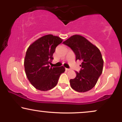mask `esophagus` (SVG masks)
Instances as JSON below:
<instances>
[{
    "label": "esophagus",
    "mask_w": 122,
    "mask_h": 122,
    "mask_svg": "<svg viewBox=\"0 0 122 122\" xmlns=\"http://www.w3.org/2000/svg\"><path fill=\"white\" fill-rule=\"evenodd\" d=\"M65 70H66V71H69V69H68V68H65Z\"/></svg>",
    "instance_id": "obj_1"
}]
</instances>
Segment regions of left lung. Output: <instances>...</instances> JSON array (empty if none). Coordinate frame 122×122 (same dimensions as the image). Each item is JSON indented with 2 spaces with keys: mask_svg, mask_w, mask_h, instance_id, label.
Segmentation results:
<instances>
[{
  "mask_svg": "<svg viewBox=\"0 0 122 122\" xmlns=\"http://www.w3.org/2000/svg\"><path fill=\"white\" fill-rule=\"evenodd\" d=\"M63 43L72 49L76 60L81 62L80 71L76 72V77L70 80L71 86L79 92L91 90L103 72L104 61L100 50L85 37L77 34L71 36Z\"/></svg>",
  "mask_w": 122,
  "mask_h": 122,
  "instance_id": "8db88e82",
  "label": "left lung"
}]
</instances>
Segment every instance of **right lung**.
<instances>
[{
    "label": "right lung",
    "instance_id": "right-lung-1",
    "mask_svg": "<svg viewBox=\"0 0 122 122\" xmlns=\"http://www.w3.org/2000/svg\"><path fill=\"white\" fill-rule=\"evenodd\" d=\"M63 40L48 34L40 38L28 47L24 60L25 73L28 80L38 90L46 91L56 86L61 73L65 69L50 67L56 47Z\"/></svg>",
    "mask_w": 122,
    "mask_h": 122
}]
</instances>
